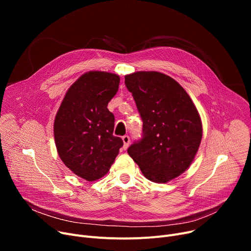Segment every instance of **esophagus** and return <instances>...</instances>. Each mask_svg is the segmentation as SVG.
Segmentation results:
<instances>
[{"instance_id":"obj_1","label":"esophagus","mask_w":251,"mask_h":251,"mask_svg":"<svg viewBox=\"0 0 251 251\" xmlns=\"http://www.w3.org/2000/svg\"><path fill=\"white\" fill-rule=\"evenodd\" d=\"M122 140H123V142H124L123 149H124V150H127L128 147H129V143H130V137H129L128 135H124V136L122 137Z\"/></svg>"}]
</instances>
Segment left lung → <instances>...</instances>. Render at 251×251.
Returning a JSON list of instances; mask_svg holds the SVG:
<instances>
[{
    "mask_svg": "<svg viewBox=\"0 0 251 251\" xmlns=\"http://www.w3.org/2000/svg\"><path fill=\"white\" fill-rule=\"evenodd\" d=\"M125 85L143 122L142 137L129 147V155L152 182L178 177L191 165L202 136L190 97L173 78L155 71L126 75Z\"/></svg>",
    "mask_w": 251,
    "mask_h": 251,
    "instance_id": "1",
    "label": "left lung"
}]
</instances>
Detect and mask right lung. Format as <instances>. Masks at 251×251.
Masks as SVG:
<instances>
[{
	"mask_svg": "<svg viewBox=\"0 0 251 251\" xmlns=\"http://www.w3.org/2000/svg\"><path fill=\"white\" fill-rule=\"evenodd\" d=\"M119 83L117 74H83L66 92L55 118L59 156L74 174L87 181L107 174L123 147V140L113 135L115 117L107 108Z\"/></svg>",
	"mask_w": 251,
	"mask_h": 251,
	"instance_id": "1",
	"label": "right lung"
}]
</instances>
